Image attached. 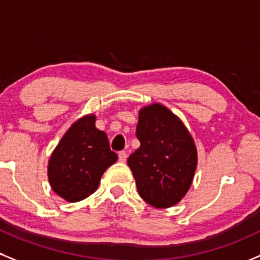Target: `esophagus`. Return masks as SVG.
I'll list each match as a JSON object with an SVG mask.
<instances>
[{
	"instance_id": "1",
	"label": "esophagus",
	"mask_w": 260,
	"mask_h": 260,
	"mask_svg": "<svg viewBox=\"0 0 260 260\" xmlns=\"http://www.w3.org/2000/svg\"><path fill=\"white\" fill-rule=\"evenodd\" d=\"M118 160L121 161V162H124V161L127 160V153L124 150H122L118 153Z\"/></svg>"
}]
</instances>
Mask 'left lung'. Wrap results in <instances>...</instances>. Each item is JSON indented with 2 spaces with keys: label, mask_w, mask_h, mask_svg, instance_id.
Wrapping results in <instances>:
<instances>
[{
  "label": "left lung",
  "mask_w": 260,
  "mask_h": 260,
  "mask_svg": "<svg viewBox=\"0 0 260 260\" xmlns=\"http://www.w3.org/2000/svg\"><path fill=\"white\" fill-rule=\"evenodd\" d=\"M140 147L128 157L139 196L155 208L183 198L197 168V149L183 123L160 104L139 112L136 131Z\"/></svg>",
  "instance_id": "obj_1"
}]
</instances>
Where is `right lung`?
<instances>
[{"label":"right lung","mask_w":260,"mask_h":260,"mask_svg":"<svg viewBox=\"0 0 260 260\" xmlns=\"http://www.w3.org/2000/svg\"><path fill=\"white\" fill-rule=\"evenodd\" d=\"M116 160L106 133L95 127V116H85L74 122L52 153L50 184L66 201L79 202L96 190L101 176Z\"/></svg>","instance_id":"obj_1"}]
</instances>
